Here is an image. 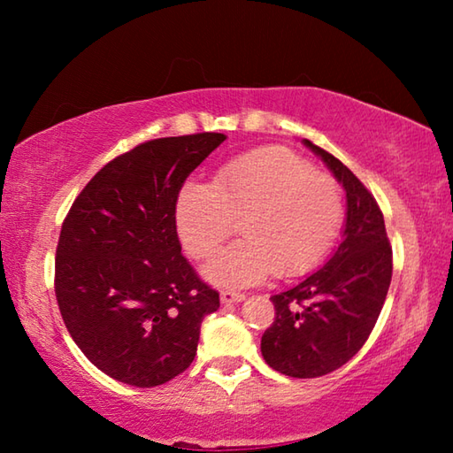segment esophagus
<instances>
[{"label":"esophagus","mask_w":453,"mask_h":453,"mask_svg":"<svg viewBox=\"0 0 453 453\" xmlns=\"http://www.w3.org/2000/svg\"><path fill=\"white\" fill-rule=\"evenodd\" d=\"M219 300H221V303H224V305H227V303H240V302L245 300V296L243 294H237V291L226 289V291H221V294H219Z\"/></svg>","instance_id":"obj_1"}]
</instances>
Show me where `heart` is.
<instances>
[{"label":"heart","mask_w":453,"mask_h":453,"mask_svg":"<svg viewBox=\"0 0 453 453\" xmlns=\"http://www.w3.org/2000/svg\"><path fill=\"white\" fill-rule=\"evenodd\" d=\"M343 219L340 183L286 148H262L221 165L211 186L189 181L175 205V224L188 254L210 257L240 224L243 240L205 265L221 288H245L294 278L332 250Z\"/></svg>","instance_id":"1"}]
</instances>
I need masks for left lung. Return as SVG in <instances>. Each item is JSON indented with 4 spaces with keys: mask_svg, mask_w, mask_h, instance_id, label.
Segmentation results:
<instances>
[{
    "mask_svg": "<svg viewBox=\"0 0 453 453\" xmlns=\"http://www.w3.org/2000/svg\"><path fill=\"white\" fill-rule=\"evenodd\" d=\"M346 189L343 240L321 270L272 296L262 335L267 365L289 378H319L349 362L370 337L392 281V245L375 197L340 159L303 140Z\"/></svg>",
    "mask_w": 453,
    "mask_h": 453,
    "instance_id": "left-lung-1",
    "label": "left lung"
}]
</instances>
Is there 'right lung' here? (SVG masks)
<instances>
[{
    "label": "right lung",
    "mask_w": 453,
    "mask_h": 453,
    "mask_svg": "<svg viewBox=\"0 0 453 453\" xmlns=\"http://www.w3.org/2000/svg\"><path fill=\"white\" fill-rule=\"evenodd\" d=\"M224 134L159 137L105 164L75 197L56 250V297L91 364L156 388L194 362L219 294L181 254L175 205L183 181Z\"/></svg>",
    "instance_id": "add662e5"
}]
</instances>
